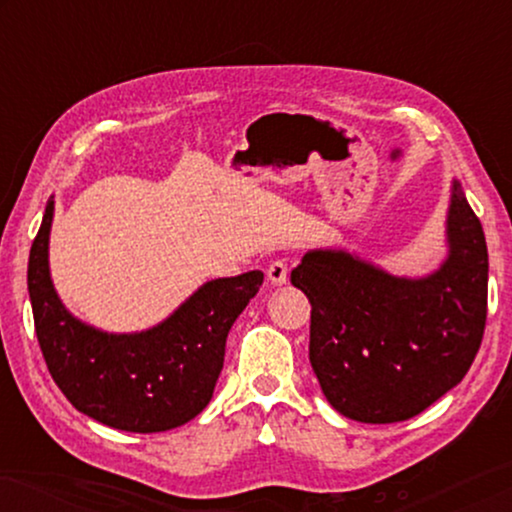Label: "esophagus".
Returning <instances> with one entry per match:
<instances>
[{
  "mask_svg": "<svg viewBox=\"0 0 512 512\" xmlns=\"http://www.w3.org/2000/svg\"><path fill=\"white\" fill-rule=\"evenodd\" d=\"M265 275H268L270 284L275 286H284L286 282H289V268H286V261H272L268 265V270H265Z\"/></svg>",
  "mask_w": 512,
  "mask_h": 512,
  "instance_id": "obj_1",
  "label": "esophagus"
}]
</instances>
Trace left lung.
<instances>
[{
  "label": "left lung",
  "mask_w": 512,
  "mask_h": 512,
  "mask_svg": "<svg viewBox=\"0 0 512 512\" xmlns=\"http://www.w3.org/2000/svg\"><path fill=\"white\" fill-rule=\"evenodd\" d=\"M447 254L426 275H394L347 249H310L291 284L310 298V363L326 401L363 424L419 415L464 380L487 319V242L457 179Z\"/></svg>",
  "instance_id": "1"
}]
</instances>
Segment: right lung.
I'll return each instance as SVG.
<instances>
[{
	"mask_svg": "<svg viewBox=\"0 0 512 512\" xmlns=\"http://www.w3.org/2000/svg\"><path fill=\"white\" fill-rule=\"evenodd\" d=\"M53 195L30 249L27 291L39 347L67 401L83 415L130 433L170 431L212 401L230 326L263 284V272L209 279L163 321L109 333L67 310L55 291L48 244Z\"/></svg>",
	"mask_w": 512,
	"mask_h": 512,
	"instance_id": "obj_1",
	"label": "right lung"
}]
</instances>
